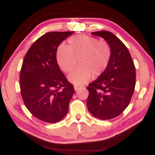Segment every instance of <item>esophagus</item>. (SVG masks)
<instances>
[{"instance_id": "obj_1", "label": "esophagus", "mask_w": 155, "mask_h": 155, "mask_svg": "<svg viewBox=\"0 0 155 155\" xmlns=\"http://www.w3.org/2000/svg\"><path fill=\"white\" fill-rule=\"evenodd\" d=\"M83 87H84V86H82V85H75V86H74V88H75V90L76 91L79 90L80 89L83 88Z\"/></svg>"}]
</instances>
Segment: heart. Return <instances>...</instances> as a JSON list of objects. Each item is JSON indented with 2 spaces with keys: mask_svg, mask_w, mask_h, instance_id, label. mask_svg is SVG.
Instances as JSON below:
<instances>
[{
  "mask_svg": "<svg viewBox=\"0 0 155 155\" xmlns=\"http://www.w3.org/2000/svg\"><path fill=\"white\" fill-rule=\"evenodd\" d=\"M111 58V48L107 41L88 35H79L69 38L68 46L61 45L56 51V60L62 71L71 73L80 59L81 66L70 74L73 83L84 84L104 73Z\"/></svg>",
  "mask_w": 155,
  "mask_h": 155,
  "instance_id": "b5f03b06",
  "label": "heart"
}]
</instances>
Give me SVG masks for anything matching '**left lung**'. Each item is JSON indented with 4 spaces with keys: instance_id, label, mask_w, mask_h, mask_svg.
<instances>
[{
    "instance_id": "left-lung-1",
    "label": "left lung",
    "mask_w": 155,
    "mask_h": 155,
    "mask_svg": "<svg viewBox=\"0 0 155 155\" xmlns=\"http://www.w3.org/2000/svg\"><path fill=\"white\" fill-rule=\"evenodd\" d=\"M104 39L111 48V58L104 73L89 84L87 106L94 117L112 119L122 114L135 90V67L128 49L118 38L108 31L92 32Z\"/></svg>"
}]
</instances>
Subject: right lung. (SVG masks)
Masks as SVG:
<instances>
[{
    "label": "right lung",
    "mask_w": 155,
    "mask_h": 155,
    "mask_svg": "<svg viewBox=\"0 0 155 155\" xmlns=\"http://www.w3.org/2000/svg\"><path fill=\"white\" fill-rule=\"evenodd\" d=\"M74 31H50L34 42L25 55L20 74L21 96L32 115L46 123L58 122L68 111L75 92L58 66V46Z\"/></svg>",
    "instance_id": "1"
}]
</instances>
